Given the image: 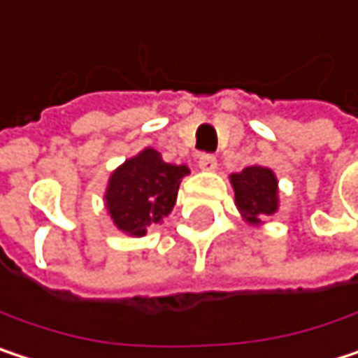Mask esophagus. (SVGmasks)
Segmentation results:
<instances>
[{
	"label": "esophagus",
	"instance_id": "esophagus-1",
	"mask_svg": "<svg viewBox=\"0 0 358 358\" xmlns=\"http://www.w3.org/2000/svg\"><path fill=\"white\" fill-rule=\"evenodd\" d=\"M199 168H201L203 172H215L217 162H215V157H213V155L203 153V155H199Z\"/></svg>",
	"mask_w": 358,
	"mask_h": 358
}]
</instances>
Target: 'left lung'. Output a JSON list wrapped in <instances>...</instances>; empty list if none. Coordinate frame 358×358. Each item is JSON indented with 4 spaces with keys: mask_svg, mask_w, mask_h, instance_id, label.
Segmentation results:
<instances>
[{
    "mask_svg": "<svg viewBox=\"0 0 358 358\" xmlns=\"http://www.w3.org/2000/svg\"><path fill=\"white\" fill-rule=\"evenodd\" d=\"M236 209L250 226H263L267 217L280 209L278 176L265 166H249L238 174H230Z\"/></svg>",
    "mask_w": 358,
    "mask_h": 358,
    "instance_id": "1",
    "label": "left lung"
}]
</instances>
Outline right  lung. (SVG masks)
<instances>
[{
    "label": "right lung",
    "mask_w": 358,
    "mask_h": 358,
    "mask_svg": "<svg viewBox=\"0 0 358 358\" xmlns=\"http://www.w3.org/2000/svg\"><path fill=\"white\" fill-rule=\"evenodd\" d=\"M188 174V166L166 164L151 147L126 159L111 172L103 194L113 226L128 236H145L153 224L172 213L180 182Z\"/></svg>",
    "instance_id": "1"
}]
</instances>
